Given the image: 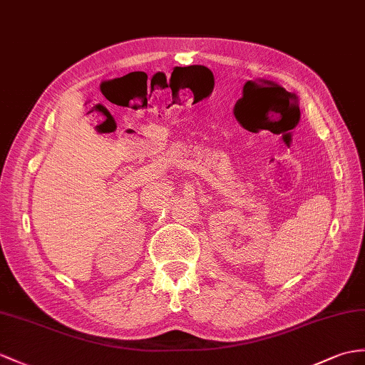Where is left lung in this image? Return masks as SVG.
<instances>
[{"label": "left lung", "mask_w": 365, "mask_h": 365, "mask_svg": "<svg viewBox=\"0 0 365 365\" xmlns=\"http://www.w3.org/2000/svg\"><path fill=\"white\" fill-rule=\"evenodd\" d=\"M288 111L291 113L292 118H294V115H297V108H296V106H292V108H289ZM299 114H300V111H299Z\"/></svg>", "instance_id": "obj_1"}]
</instances>
